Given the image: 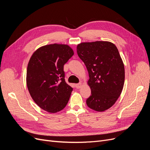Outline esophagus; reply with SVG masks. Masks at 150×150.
<instances>
[{
    "mask_svg": "<svg viewBox=\"0 0 150 150\" xmlns=\"http://www.w3.org/2000/svg\"><path fill=\"white\" fill-rule=\"evenodd\" d=\"M76 87L77 89L81 88V87H82V83H78V84H76Z\"/></svg>",
    "mask_w": 150,
    "mask_h": 150,
    "instance_id": "1",
    "label": "esophagus"
}]
</instances>
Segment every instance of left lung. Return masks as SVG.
I'll return each instance as SVG.
<instances>
[{
  "label": "left lung",
  "instance_id": "obj_1",
  "mask_svg": "<svg viewBox=\"0 0 150 150\" xmlns=\"http://www.w3.org/2000/svg\"><path fill=\"white\" fill-rule=\"evenodd\" d=\"M77 53L89 73L91 95L86 104L96 111L108 110L119 98L125 83V66L118 50L111 42L95 41L79 44Z\"/></svg>",
  "mask_w": 150,
  "mask_h": 150
}]
</instances>
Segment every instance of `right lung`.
Wrapping results in <instances>:
<instances>
[{"label": "right lung", "instance_id": "1", "mask_svg": "<svg viewBox=\"0 0 150 150\" xmlns=\"http://www.w3.org/2000/svg\"><path fill=\"white\" fill-rule=\"evenodd\" d=\"M74 55L66 44H52L38 48L27 69V86L34 102L44 111L55 113L64 109L72 88L64 79V65Z\"/></svg>", "mask_w": 150, "mask_h": 150}]
</instances>
